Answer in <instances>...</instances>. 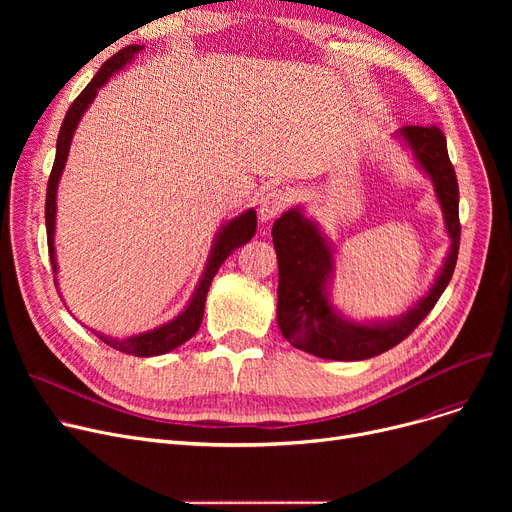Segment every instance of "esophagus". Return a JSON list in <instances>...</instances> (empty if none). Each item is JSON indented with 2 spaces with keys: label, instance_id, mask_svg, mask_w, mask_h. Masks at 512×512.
Wrapping results in <instances>:
<instances>
[{
  "label": "esophagus",
  "instance_id": "obj_1",
  "mask_svg": "<svg viewBox=\"0 0 512 512\" xmlns=\"http://www.w3.org/2000/svg\"><path fill=\"white\" fill-rule=\"evenodd\" d=\"M288 203V197L284 191H272L261 197L259 201V220L261 222H272L274 218L284 211Z\"/></svg>",
  "mask_w": 512,
  "mask_h": 512
}]
</instances>
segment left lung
<instances>
[{"label": "left lung", "mask_w": 512, "mask_h": 512, "mask_svg": "<svg viewBox=\"0 0 512 512\" xmlns=\"http://www.w3.org/2000/svg\"><path fill=\"white\" fill-rule=\"evenodd\" d=\"M392 139L407 149L419 172L432 182L450 247L432 286L407 311L388 319H353L332 299L334 242L303 205L284 211L272 228L278 257V326L292 346L319 359L363 361L390 351L434 309L459 257V184L448 159L444 132L434 124L405 126Z\"/></svg>", "instance_id": "8db88e82"}]
</instances>
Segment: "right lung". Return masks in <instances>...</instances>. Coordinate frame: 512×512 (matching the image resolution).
Returning a JSON list of instances; mask_svg holds the SVG:
<instances>
[{"instance_id":"1","label":"right lung","mask_w":512,"mask_h":512,"mask_svg":"<svg viewBox=\"0 0 512 512\" xmlns=\"http://www.w3.org/2000/svg\"><path fill=\"white\" fill-rule=\"evenodd\" d=\"M143 49H145V45H128V47L120 49L118 53H114V56L99 68V72L93 76V80L85 87V91L74 99V103L68 107L66 118L62 122V128L58 134V145H56V161H53V168L49 174L47 197H45L47 249H49L51 267H53V282H56L58 292H60V284H58L60 267H58V257H56V211H58L56 199H58V186H60L66 161H68L72 137L78 128L80 118L85 116V112L95 101L99 89L105 87L107 80L114 78L120 70H124ZM255 230H257V211L253 207L240 211L238 215H234V218L226 220L220 226V230L215 232V238L211 242L203 274L191 294V299L186 301L184 309L178 315H174L172 319L164 321V324H159L147 332H137V334L126 336V338H112V336H105L101 332H93V334L99 340H103L105 344L116 348V351L134 355V357H155V355H166V353L174 351V348H178L188 338H193L197 334L201 321H203L205 299H207V292H209L213 276L218 274L220 265L228 259V255H232V251H236L242 245H247V242L255 236Z\"/></svg>"}]
</instances>
